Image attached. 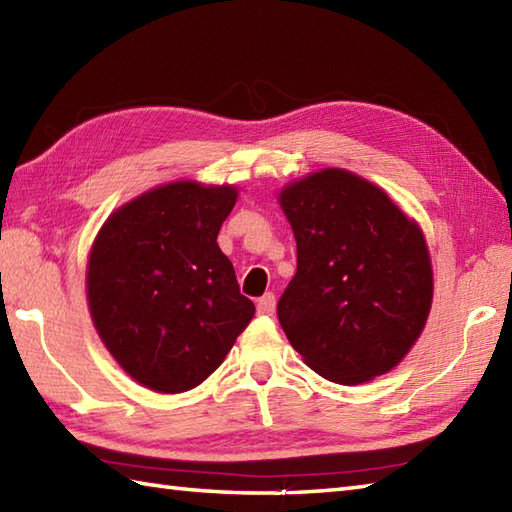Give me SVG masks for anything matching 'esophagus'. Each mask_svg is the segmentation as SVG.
Masks as SVG:
<instances>
[{
  "label": "esophagus",
  "instance_id": "34e87169",
  "mask_svg": "<svg viewBox=\"0 0 512 512\" xmlns=\"http://www.w3.org/2000/svg\"><path fill=\"white\" fill-rule=\"evenodd\" d=\"M257 313L259 315H273L275 313V295L266 293L257 299Z\"/></svg>",
  "mask_w": 512,
  "mask_h": 512
}]
</instances>
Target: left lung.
<instances>
[{
	"instance_id": "obj_1",
	"label": "left lung",
	"mask_w": 512,
	"mask_h": 512,
	"mask_svg": "<svg viewBox=\"0 0 512 512\" xmlns=\"http://www.w3.org/2000/svg\"><path fill=\"white\" fill-rule=\"evenodd\" d=\"M277 202L297 242V273L277 304L290 346L328 382L386 375L415 346L433 306L422 228L346 168L290 182Z\"/></svg>"
}]
</instances>
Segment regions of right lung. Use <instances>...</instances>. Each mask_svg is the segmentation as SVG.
<instances>
[{"instance_id":"1","label":"right lung","mask_w":512,"mask_h":512,"mask_svg":"<svg viewBox=\"0 0 512 512\" xmlns=\"http://www.w3.org/2000/svg\"><path fill=\"white\" fill-rule=\"evenodd\" d=\"M237 195L193 179L150 188L110 213L90 248L86 299L97 335L155 393L202 384L255 315L217 246Z\"/></svg>"}]
</instances>
